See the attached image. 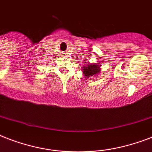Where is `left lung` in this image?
Segmentation results:
<instances>
[{
  "instance_id": "left-lung-1",
  "label": "left lung",
  "mask_w": 152,
  "mask_h": 152,
  "mask_svg": "<svg viewBox=\"0 0 152 152\" xmlns=\"http://www.w3.org/2000/svg\"><path fill=\"white\" fill-rule=\"evenodd\" d=\"M87 65V64H86ZM83 72L84 74V76L86 77H90L91 76H94L95 74H97L99 72L100 69L99 64H88L87 66L83 67Z\"/></svg>"
}]
</instances>
